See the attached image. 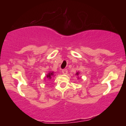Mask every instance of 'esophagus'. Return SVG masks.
<instances>
[{
  "instance_id": "obj_1",
  "label": "esophagus",
  "mask_w": 126,
  "mask_h": 126,
  "mask_svg": "<svg viewBox=\"0 0 126 126\" xmlns=\"http://www.w3.org/2000/svg\"><path fill=\"white\" fill-rule=\"evenodd\" d=\"M62 73H63V74H67V73H68L67 69H63V70H62Z\"/></svg>"
}]
</instances>
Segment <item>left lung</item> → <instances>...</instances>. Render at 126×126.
Here are the masks:
<instances>
[{
	"mask_svg": "<svg viewBox=\"0 0 126 126\" xmlns=\"http://www.w3.org/2000/svg\"><path fill=\"white\" fill-rule=\"evenodd\" d=\"M76 75H77V76H78V75H79V72H77V73H76Z\"/></svg>",
	"mask_w": 126,
	"mask_h": 126,
	"instance_id": "1",
	"label": "left lung"
}]
</instances>
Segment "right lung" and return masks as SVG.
I'll use <instances>...</instances> for the list:
<instances>
[{
  "label": "right lung",
  "mask_w": 126,
  "mask_h": 126,
  "mask_svg": "<svg viewBox=\"0 0 126 126\" xmlns=\"http://www.w3.org/2000/svg\"><path fill=\"white\" fill-rule=\"evenodd\" d=\"M53 72H50L47 75V78H48V79H51V78H52V76H53L54 74H53Z\"/></svg>",
  "instance_id": "add662e5"
}]
</instances>
